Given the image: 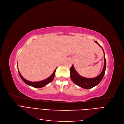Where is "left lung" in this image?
<instances>
[{"label": "left lung", "mask_w": 124, "mask_h": 124, "mask_svg": "<svg viewBox=\"0 0 124 124\" xmlns=\"http://www.w3.org/2000/svg\"><path fill=\"white\" fill-rule=\"evenodd\" d=\"M95 42H96L102 48L104 55V52L102 47L100 46L97 41H95ZM104 66L102 72L98 76L94 78H86L80 76L77 73L76 70H75L74 66L72 65V66L70 68V77L71 80L75 84L80 86L81 88L85 89H90L93 87L94 86L97 85L100 83L101 81L102 80L104 75L106 69V58H105V56L104 57Z\"/></svg>", "instance_id": "8db88e82"}]
</instances>
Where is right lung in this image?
Segmentation results:
<instances>
[{
	"label": "right lung",
	"instance_id": "1",
	"mask_svg": "<svg viewBox=\"0 0 124 124\" xmlns=\"http://www.w3.org/2000/svg\"><path fill=\"white\" fill-rule=\"evenodd\" d=\"M56 69L55 70L53 74H52L50 77H48L46 80H44L43 81H39V82H31V81H29L27 80H26L25 78H24L22 76V75L21 74L19 70H18V73H19L20 77L21 78L22 80H23L26 84H27L29 86H32V87H33L35 88H41V87H44V86H46L47 84H49L52 81H53V80L54 79V76H55V71H56Z\"/></svg>",
	"mask_w": 124,
	"mask_h": 124
}]
</instances>
